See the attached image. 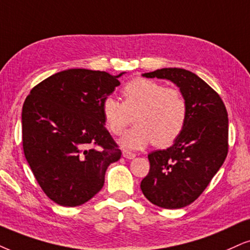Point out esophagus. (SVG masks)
Returning <instances> with one entry per match:
<instances>
[{
	"instance_id": "34e87169",
	"label": "esophagus",
	"mask_w": 250,
	"mask_h": 250,
	"mask_svg": "<svg viewBox=\"0 0 250 250\" xmlns=\"http://www.w3.org/2000/svg\"><path fill=\"white\" fill-rule=\"evenodd\" d=\"M123 156L127 160H133L135 158V154L132 152H128V150H123Z\"/></svg>"
}]
</instances>
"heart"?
Masks as SVG:
<instances>
[{
	"mask_svg": "<svg viewBox=\"0 0 250 250\" xmlns=\"http://www.w3.org/2000/svg\"><path fill=\"white\" fill-rule=\"evenodd\" d=\"M124 101L107 97L102 104L104 122L113 134H122L132 122L135 125L120 139L127 149H143L154 143L168 146L177 139L187 120V101L180 90L166 88L149 79L138 78L122 90Z\"/></svg>",
	"mask_w": 250,
	"mask_h": 250,
	"instance_id": "obj_1",
	"label": "heart"
}]
</instances>
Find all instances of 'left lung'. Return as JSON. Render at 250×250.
I'll return each instance as SVG.
<instances>
[{"mask_svg": "<svg viewBox=\"0 0 250 250\" xmlns=\"http://www.w3.org/2000/svg\"><path fill=\"white\" fill-rule=\"evenodd\" d=\"M144 78L169 80L180 88L188 112L183 131L167 149L148 154L150 169L143 193L163 208L191 204L208 186L229 152V117L219 95L195 73L162 68Z\"/></svg>", "mask_w": 250, "mask_h": 250, "instance_id": "obj_1", "label": "left lung"}]
</instances>
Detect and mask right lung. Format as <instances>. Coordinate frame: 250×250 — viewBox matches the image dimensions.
Here are the masks:
<instances>
[{
    "mask_svg": "<svg viewBox=\"0 0 250 250\" xmlns=\"http://www.w3.org/2000/svg\"><path fill=\"white\" fill-rule=\"evenodd\" d=\"M125 74L73 68L37 84L21 111L23 149L42 189L61 206H79L104 186L122 152L105 128L102 104Z\"/></svg>",
    "mask_w": 250,
    "mask_h": 250,
    "instance_id": "1",
    "label": "right lung"
}]
</instances>
